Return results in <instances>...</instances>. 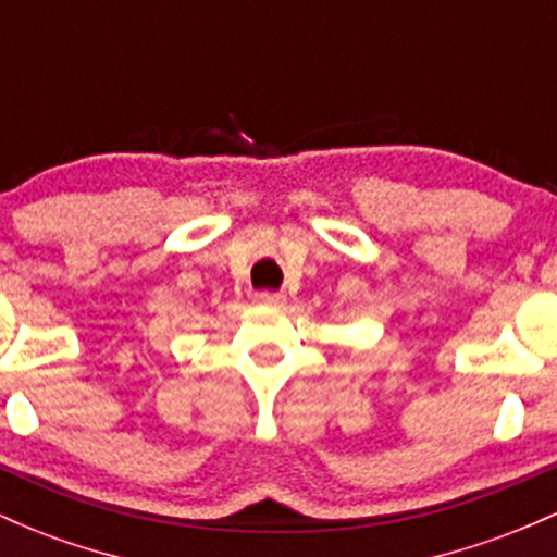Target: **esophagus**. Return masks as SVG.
Masks as SVG:
<instances>
[{
	"mask_svg": "<svg viewBox=\"0 0 557 557\" xmlns=\"http://www.w3.org/2000/svg\"><path fill=\"white\" fill-rule=\"evenodd\" d=\"M253 301L264 304V307H280V304H283V296H280V293H274V290H259L253 296Z\"/></svg>",
	"mask_w": 557,
	"mask_h": 557,
	"instance_id": "34e87169",
	"label": "esophagus"
}]
</instances>
